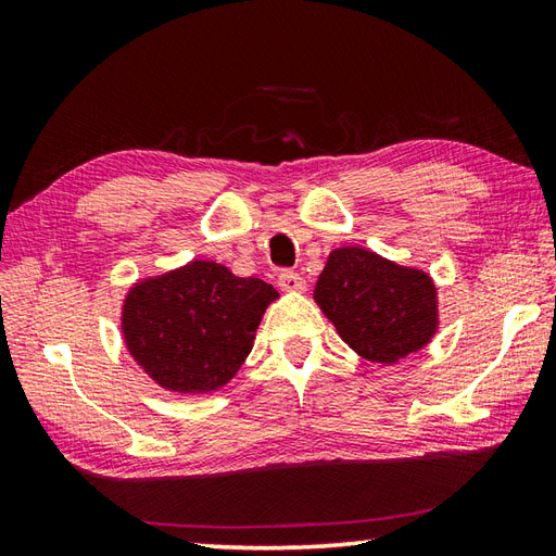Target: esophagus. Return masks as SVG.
<instances>
[{"label":"esophagus","instance_id":"obj_1","mask_svg":"<svg viewBox=\"0 0 556 556\" xmlns=\"http://www.w3.org/2000/svg\"><path fill=\"white\" fill-rule=\"evenodd\" d=\"M279 287H281V291H287V293H303L305 291V279L299 275V271L287 269V271H281V275H279Z\"/></svg>","mask_w":556,"mask_h":556}]
</instances>
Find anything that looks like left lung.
Here are the masks:
<instances>
[{
	"mask_svg": "<svg viewBox=\"0 0 556 556\" xmlns=\"http://www.w3.org/2000/svg\"><path fill=\"white\" fill-rule=\"evenodd\" d=\"M339 337L370 363L392 365L418 353L440 329L434 279L363 245L329 253L313 291Z\"/></svg>",
	"mask_w": 556,
	"mask_h": 556,
	"instance_id": "left-lung-1",
	"label": "left lung"
}]
</instances>
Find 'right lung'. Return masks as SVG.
Instances as JSON below:
<instances>
[{
  "label": "right lung",
  "mask_w": 556,
  "mask_h": 556,
  "mask_svg": "<svg viewBox=\"0 0 556 556\" xmlns=\"http://www.w3.org/2000/svg\"><path fill=\"white\" fill-rule=\"evenodd\" d=\"M277 299L263 279L236 277L215 260H191L126 291L124 346L164 392L212 394L241 370Z\"/></svg>",
  "instance_id": "obj_1"
}]
</instances>
